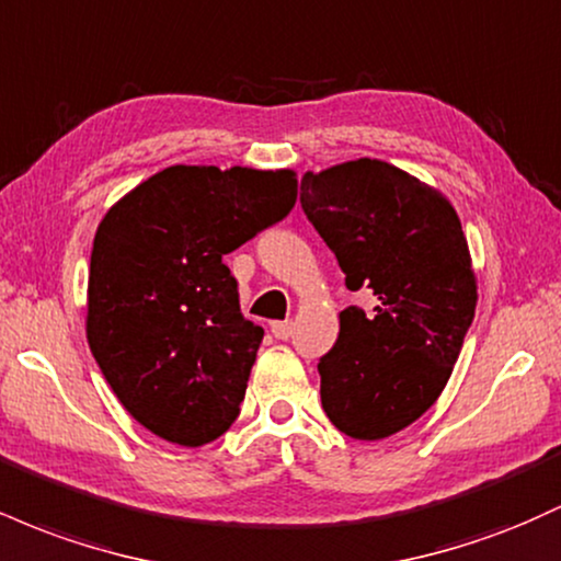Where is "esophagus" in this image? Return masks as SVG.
<instances>
[{"instance_id":"esophagus-1","label":"esophagus","mask_w":561,"mask_h":561,"mask_svg":"<svg viewBox=\"0 0 561 561\" xmlns=\"http://www.w3.org/2000/svg\"><path fill=\"white\" fill-rule=\"evenodd\" d=\"M293 321H274L272 324V332H274V337L276 340H289L293 337Z\"/></svg>"}]
</instances>
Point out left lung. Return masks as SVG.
Returning <instances> with one entry per match:
<instances>
[{
    "label": "left lung",
    "instance_id": "8db88e82",
    "mask_svg": "<svg viewBox=\"0 0 561 561\" xmlns=\"http://www.w3.org/2000/svg\"><path fill=\"white\" fill-rule=\"evenodd\" d=\"M300 205L345 287L375 295L369 311H340L321 405L340 433L379 440L437 401L465 345L478 285L461 221L433 186L371 158L308 171Z\"/></svg>",
    "mask_w": 561,
    "mask_h": 561
}]
</instances>
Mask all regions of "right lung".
<instances>
[{
	"mask_svg": "<svg viewBox=\"0 0 561 561\" xmlns=\"http://www.w3.org/2000/svg\"><path fill=\"white\" fill-rule=\"evenodd\" d=\"M293 171L171 165L107 210L89 266L87 337L141 427L197 448L240 416L263 330L224 255L293 210Z\"/></svg>",
	"mask_w": 561,
	"mask_h": 561,
	"instance_id": "add662e5",
	"label": "right lung"
}]
</instances>
